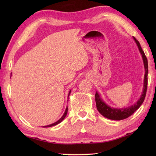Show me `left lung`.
Segmentation results:
<instances>
[{
    "label": "left lung",
    "instance_id": "obj_1",
    "mask_svg": "<svg viewBox=\"0 0 156 156\" xmlns=\"http://www.w3.org/2000/svg\"><path fill=\"white\" fill-rule=\"evenodd\" d=\"M134 41L136 43L138 47L139 50H140V54L143 59L144 68H145V75H144V88L143 92H142L140 98L138 99V101L132 105L126 108H114L111 106L107 105L103 101V100L101 98V96L99 95L98 92L96 91L95 94V101L96 105L98 112L103 116V117L111 119V120L115 121H120L122 119H127L129 116L136 111L137 109L140 107V106L143 103L144 99L146 95L147 92V74H148V64H147V59L145 56L144 51L142 49L140 42H139L136 39L133 37Z\"/></svg>",
    "mask_w": 156,
    "mask_h": 156
}]
</instances>
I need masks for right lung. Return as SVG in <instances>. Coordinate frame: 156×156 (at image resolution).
<instances>
[{
	"mask_svg": "<svg viewBox=\"0 0 156 156\" xmlns=\"http://www.w3.org/2000/svg\"><path fill=\"white\" fill-rule=\"evenodd\" d=\"M12 75V73H11V76ZM70 92H71V90L69 91V93H68V97H69V94H70ZM68 107H66V111H65V112H64V115H62V117L59 119L58 121H57L56 122H54V123H52V124H51V125H46V126H43L42 127H53V126H55V125H58V124H59V123H60V122L64 120V119H65V117H66V115H67V113H68Z\"/></svg>",
	"mask_w": 156,
	"mask_h": 156,
	"instance_id": "add662e5",
	"label": "right lung"
}]
</instances>
